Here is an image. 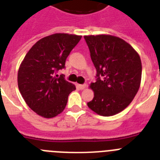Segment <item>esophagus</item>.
Here are the masks:
<instances>
[{"instance_id":"1","label":"esophagus","mask_w":160,"mask_h":160,"mask_svg":"<svg viewBox=\"0 0 160 160\" xmlns=\"http://www.w3.org/2000/svg\"><path fill=\"white\" fill-rule=\"evenodd\" d=\"M78 87L79 89L83 90V89H85L86 87H87V86H86L85 84H83V85H81V84H79V85H78Z\"/></svg>"}]
</instances>
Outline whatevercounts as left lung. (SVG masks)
<instances>
[{"mask_svg":"<svg viewBox=\"0 0 160 160\" xmlns=\"http://www.w3.org/2000/svg\"><path fill=\"white\" fill-rule=\"evenodd\" d=\"M97 80L90 87L93 99L90 109L103 117L121 112L133 101L142 79V62L126 41L111 35H85Z\"/></svg>","mask_w":160,"mask_h":160,"instance_id":"1","label":"left lung"}]
</instances>
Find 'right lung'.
Returning <instances> with one entry per match:
<instances>
[{"label":"right lung","mask_w":160,"mask_h":160,"mask_svg":"<svg viewBox=\"0 0 160 160\" xmlns=\"http://www.w3.org/2000/svg\"><path fill=\"white\" fill-rule=\"evenodd\" d=\"M82 35L56 33L42 38L31 47L18 72V85L28 107L39 116L52 118L64 111L68 96L76 90L73 83L56 72L65 68V60Z\"/></svg>","instance_id":"right-lung-1"}]
</instances>
